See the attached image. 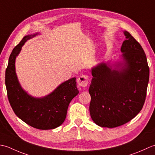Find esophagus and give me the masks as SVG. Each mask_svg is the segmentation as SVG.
I'll use <instances>...</instances> for the list:
<instances>
[{"label":"esophagus","mask_w":155,"mask_h":155,"mask_svg":"<svg viewBox=\"0 0 155 155\" xmlns=\"http://www.w3.org/2000/svg\"><path fill=\"white\" fill-rule=\"evenodd\" d=\"M77 82L80 87H86L88 84V76L85 75H81V76L78 79Z\"/></svg>","instance_id":"34e87169"}]
</instances>
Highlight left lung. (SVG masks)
<instances>
[{
  "mask_svg": "<svg viewBox=\"0 0 155 155\" xmlns=\"http://www.w3.org/2000/svg\"><path fill=\"white\" fill-rule=\"evenodd\" d=\"M120 60L91 68L90 113L101 127L115 128L133 119L143 108L149 68L143 47L124 31Z\"/></svg>",
  "mask_w": 155,
  "mask_h": 155,
  "instance_id": "obj_1",
  "label": "left lung"
}]
</instances>
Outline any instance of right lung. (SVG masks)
Wrapping results in <instances>:
<instances>
[{"mask_svg": "<svg viewBox=\"0 0 155 155\" xmlns=\"http://www.w3.org/2000/svg\"><path fill=\"white\" fill-rule=\"evenodd\" d=\"M39 34L25 36L12 50L5 72V85L8 101L15 114L33 128L49 130L64 123L69 104L79 91L75 78L63 82L52 92L41 97L32 96L21 87L16 74V58L25 43Z\"/></svg>", "mask_w": 155, "mask_h": 155, "instance_id": "obj_1", "label": "right lung"}]
</instances>
